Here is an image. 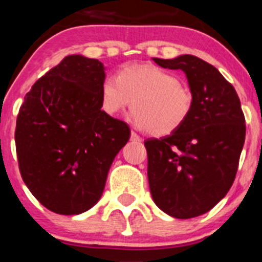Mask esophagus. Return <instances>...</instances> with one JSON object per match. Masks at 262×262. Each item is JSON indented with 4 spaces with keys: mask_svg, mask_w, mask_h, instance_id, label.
I'll return each instance as SVG.
<instances>
[{
    "mask_svg": "<svg viewBox=\"0 0 262 262\" xmlns=\"http://www.w3.org/2000/svg\"><path fill=\"white\" fill-rule=\"evenodd\" d=\"M131 140H133V142H142V138H140L138 134L131 133Z\"/></svg>",
    "mask_w": 262,
    "mask_h": 262,
    "instance_id": "34e87169",
    "label": "esophagus"
}]
</instances>
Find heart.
Wrapping results in <instances>:
<instances>
[{"instance_id":"1","label":"heart","mask_w":262,"mask_h":262,"mask_svg":"<svg viewBox=\"0 0 262 262\" xmlns=\"http://www.w3.org/2000/svg\"><path fill=\"white\" fill-rule=\"evenodd\" d=\"M193 102L191 90L174 73L154 64L124 67L115 80L105 78L99 89V103L106 115L118 117L131 105L133 123L154 136L176 133L190 117Z\"/></svg>"}]
</instances>
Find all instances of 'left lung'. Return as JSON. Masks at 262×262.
<instances>
[{"label": "left lung", "instance_id": "1", "mask_svg": "<svg viewBox=\"0 0 262 262\" xmlns=\"http://www.w3.org/2000/svg\"><path fill=\"white\" fill-rule=\"evenodd\" d=\"M152 60L184 72L194 102L176 133L144 142L149 190L165 214L190 219L210 211L232 186L245 140L244 114L235 88L205 60Z\"/></svg>", "mask_w": 262, "mask_h": 262}]
</instances>
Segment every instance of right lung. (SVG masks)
<instances>
[{"mask_svg":"<svg viewBox=\"0 0 262 262\" xmlns=\"http://www.w3.org/2000/svg\"><path fill=\"white\" fill-rule=\"evenodd\" d=\"M99 60L66 56L32 85L20 106L15 145L23 181L51 211L78 215L102 196L108 170L129 139L101 108Z\"/></svg>","mask_w":262,"mask_h":262,"instance_id":"obj_1","label":"right lung"}]
</instances>
